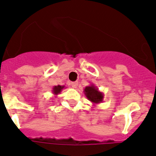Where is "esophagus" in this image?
<instances>
[{"label": "esophagus", "instance_id": "obj_1", "mask_svg": "<svg viewBox=\"0 0 156 156\" xmlns=\"http://www.w3.org/2000/svg\"><path fill=\"white\" fill-rule=\"evenodd\" d=\"M78 81H75V82L71 83V86H72V88H76L77 87H78Z\"/></svg>", "mask_w": 156, "mask_h": 156}]
</instances>
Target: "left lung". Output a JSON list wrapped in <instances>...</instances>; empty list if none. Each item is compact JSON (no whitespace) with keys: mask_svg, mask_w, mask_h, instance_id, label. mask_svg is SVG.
Returning <instances> with one entry per match:
<instances>
[{"mask_svg":"<svg viewBox=\"0 0 156 156\" xmlns=\"http://www.w3.org/2000/svg\"><path fill=\"white\" fill-rule=\"evenodd\" d=\"M84 93H85L86 98L90 101H91L94 104V105L101 103L103 101L104 93L101 92L94 84H91L88 86L85 87V89H84Z\"/></svg>","mask_w":156,"mask_h":156,"instance_id":"1","label":"left lung"}]
</instances>
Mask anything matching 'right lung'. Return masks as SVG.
<instances>
[{"label":"right lung","mask_w":156,"mask_h":156,"mask_svg":"<svg viewBox=\"0 0 156 156\" xmlns=\"http://www.w3.org/2000/svg\"><path fill=\"white\" fill-rule=\"evenodd\" d=\"M65 88V86H62V85H57V86H54L53 88H52V93H53L54 95L56 97L58 94H60L62 92V90Z\"/></svg>","instance_id":"right-lung-1"}]
</instances>
